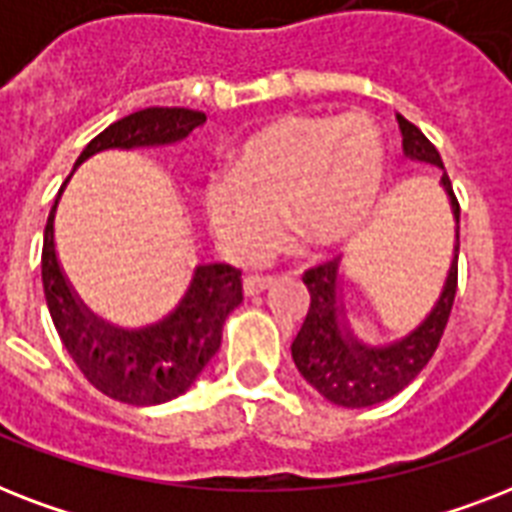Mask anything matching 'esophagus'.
Segmentation results:
<instances>
[{"label": "esophagus", "mask_w": 512, "mask_h": 512, "mask_svg": "<svg viewBox=\"0 0 512 512\" xmlns=\"http://www.w3.org/2000/svg\"><path fill=\"white\" fill-rule=\"evenodd\" d=\"M271 284H273L271 276H247V279H244V295L247 297L260 295V292H265Z\"/></svg>", "instance_id": "esophagus-1"}]
</instances>
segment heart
Returning <instances> with one entry per match:
<instances>
[{"label": "heart", "mask_w": 512, "mask_h": 512, "mask_svg": "<svg viewBox=\"0 0 512 512\" xmlns=\"http://www.w3.org/2000/svg\"><path fill=\"white\" fill-rule=\"evenodd\" d=\"M385 177V146L364 114L281 116L247 138L233 170L209 177L204 220L225 255L252 263L289 225L316 247H332L372 215Z\"/></svg>", "instance_id": "obj_1"}]
</instances>
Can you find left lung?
Listing matches in <instances>:
<instances>
[{
    "mask_svg": "<svg viewBox=\"0 0 512 512\" xmlns=\"http://www.w3.org/2000/svg\"><path fill=\"white\" fill-rule=\"evenodd\" d=\"M396 122L406 159L444 170L436 146L401 114H396ZM441 188L454 217L452 260L433 308L406 335L380 345L364 342L350 329L345 295H342L340 260L305 271L303 281L311 292V308L292 342V358L305 380L332 404L348 409L382 404L401 393L436 353L457 295V257H460V204L454 199L446 172L441 175Z\"/></svg>",
    "mask_w": 512,
    "mask_h": 512,
    "instance_id": "left-lung-1",
    "label": "left lung"
}]
</instances>
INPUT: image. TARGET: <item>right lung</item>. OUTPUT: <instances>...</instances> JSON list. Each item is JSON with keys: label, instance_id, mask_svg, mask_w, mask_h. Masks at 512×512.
Instances as JSON below:
<instances>
[{"label": "right lung", "instance_id": "obj_1", "mask_svg": "<svg viewBox=\"0 0 512 512\" xmlns=\"http://www.w3.org/2000/svg\"><path fill=\"white\" fill-rule=\"evenodd\" d=\"M204 122L207 116L191 108H143L108 124L98 138H92L74 170L111 148L172 146ZM71 175L52 204L42 244L44 300L58 337L84 377L108 398L132 406H156L183 396L220 350L225 319L241 303V271L225 263H199L175 308L159 321L146 327H119L106 321L76 295L55 249V212Z\"/></svg>", "mask_w": 512, "mask_h": 512}]
</instances>
